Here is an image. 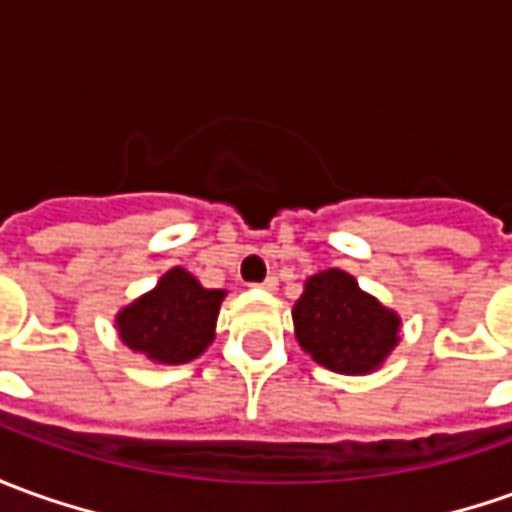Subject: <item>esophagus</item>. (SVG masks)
<instances>
[{
    "label": "esophagus",
    "instance_id": "1",
    "mask_svg": "<svg viewBox=\"0 0 512 512\" xmlns=\"http://www.w3.org/2000/svg\"><path fill=\"white\" fill-rule=\"evenodd\" d=\"M257 288H263V291H277V277H266V280H263V283L257 285Z\"/></svg>",
    "mask_w": 512,
    "mask_h": 512
}]
</instances>
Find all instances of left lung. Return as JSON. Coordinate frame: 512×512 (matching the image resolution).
<instances>
[{
  "label": "left lung",
  "mask_w": 512,
  "mask_h": 512,
  "mask_svg": "<svg viewBox=\"0 0 512 512\" xmlns=\"http://www.w3.org/2000/svg\"><path fill=\"white\" fill-rule=\"evenodd\" d=\"M291 316L302 350L333 373H375L401 342L398 311L375 300L342 269L308 277Z\"/></svg>",
  "instance_id": "left-lung-1"
}]
</instances>
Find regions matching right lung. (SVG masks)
Returning a JSON list of instances; mask_svg holds the SVG:
<instances>
[{
    "mask_svg": "<svg viewBox=\"0 0 512 512\" xmlns=\"http://www.w3.org/2000/svg\"><path fill=\"white\" fill-rule=\"evenodd\" d=\"M224 288H204L190 271L173 266L159 283L114 316L120 342L142 358L176 367L198 358L215 339Z\"/></svg>",
    "mask_w": 512,
    "mask_h": 512,
    "instance_id": "obj_1",
    "label": "right lung"
}]
</instances>
